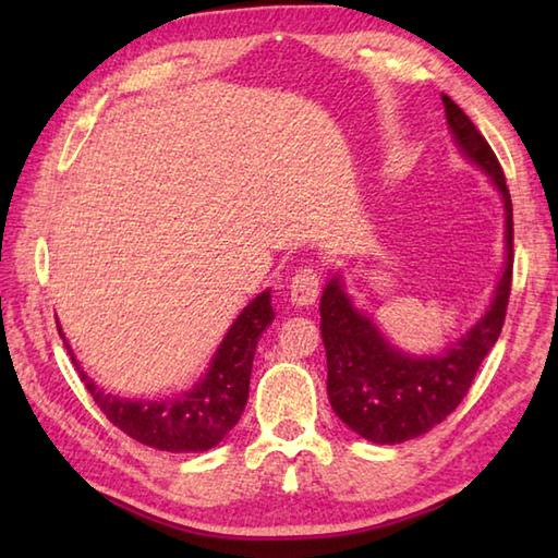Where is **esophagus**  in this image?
I'll return each mask as SVG.
<instances>
[{
    "instance_id": "34e87169",
    "label": "esophagus",
    "mask_w": 558,
    "mask_h": 558,
    "mask_svg": "<svg viewBox=\"0 0 558 558\" xmlns=\"http://www.w3.org/2000/svg\"><path fill=\"white\" fill-rule=\"evenodd\" d=\"M318 298V272L312 266H304L290 282V300L294 306H310Z\"/></svg>"
}]
</instances>
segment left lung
Returning <instances> with one entry per match:
<instances>
[{
	"label": "left lung",
	"mask_w": 558,
	"mask_h": 558,
	"mask_svg": "<svg viewBox=\"0 0 558 558\" xmlns=\"http://www.w3.org/2000/svg\"><path fill=\"white\" fill-rule=\"evenodd\" d=\"M456 148L489 177L504 201L506 260L487 312L465 336L441 352L414 354L396 348L374 318L357 310L340 270L322 298V338L328 362V400L354 434L374 444H402L426 434L453 412L475 381L480 364L501 336L513 278V206L506 177L470 117L441 96Z\"/></svg>",
	"instance_id": "left-lung-1"
}]
</instances>
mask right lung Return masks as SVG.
<instances>
[{
    "instance_id": "add662e5",
    "label": "right lung",
    "mask_w": 558,
    "mask_h": 558,
    "mask_svg": "<svg viewBox=\"0 0 558 558\" xmlns=\"http://www.w3.org/2000/svg\"><path fill=\"white\" fill-rule=\"evenodd\" d=\"M272 318L276 312L270 306V290H264L234 318L198 381L184 393L158 400L108 393L81 369L59 322L57 328L76 364L81 381L86 384L88 393L117 429L136 438L138 444L168 450V453H201L218 446L240 422L248 400L256 342L272 324Z\"/></svg>"
}]
</instances>
